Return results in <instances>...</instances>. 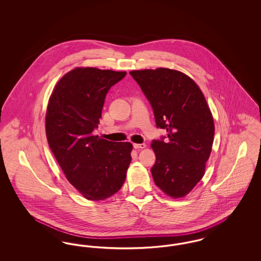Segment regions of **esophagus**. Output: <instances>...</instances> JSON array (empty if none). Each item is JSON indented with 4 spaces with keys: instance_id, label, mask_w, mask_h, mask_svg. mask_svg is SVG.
Returning a JSON list of instances; mask_svg holds the SVG:
<instances>
[{
    "instance_id": "34e87169",
    "label": "esophagus",
    "mask_w": 261,
    "mask_h": 261,
    "mask_svg": "<svg viewBox=\"0 0 261 261\" xmlns=\"http://www.w3.org/2000/svg\"><path fill=\"white\" fill-rule=\"evenodd\" d=\"M133 147H134V149H145L147 146H146V144H133Z\"/></svg>"
}]
</instances>
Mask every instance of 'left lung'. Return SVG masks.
Wrapping results in <instances>:
<instances>
[{
  "label": "left lung",
  "mask_w": 261,
  "mask_h": 261,
  "mask_svg": "<svg viewBox=\"0 0 261 261\" xmlns=\"http://www.w3.org/2000/svg\"><path fill=\"white\" fill-rule=\"evenodd\" d=\"M130 74L149 99L156 127L167 132L151 143L153 181L171 198L185 197L202 178L213 144L214 122L204 96L177 70L160 67Z\"/></svg>",
  "instance_id": "obj_1"
}]
</instances>
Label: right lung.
Masks as SVG:
<instances>
[{"mask_svg":"<svg viewBox=\"0 0 261 261\" xmlns=\"http://www.w3.org/2000/svg\"><path fill=\"white\" fill-rule=\"evenodd\" d=\"M125 75L77 67L58 82L48 103L46 135L50 150L69 183L90 200L108 199L118 192L131 162V143L93 135L109 90Z\"/></svg>","mask_w":261,"mask_h":261,"instance_id":"obj_1","label":"right lung"}]
</instances>
